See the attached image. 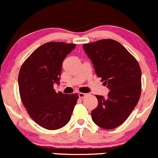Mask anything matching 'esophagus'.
Wrapping results in <instances>:
<instances>
[{
  "mask_svg": "<svg viewBox=\"0 0 158 158\" xmlns=\"http://www.w3.org/2000/svg\"><path fill=\"white\" fill-rule=\"evenodd\" d=\"M87 94H84V93H79L78 96L80 98H84L85 97H87Z\"/></svg>",
  "mask_w": 158,
  "mask_h": 158,
  "instance_id": "obj_1",
  "label": "esophagus"
}]
</instances>
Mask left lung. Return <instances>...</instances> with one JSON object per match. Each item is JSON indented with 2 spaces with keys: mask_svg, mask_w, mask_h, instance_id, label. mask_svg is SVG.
<instances>
[{
  "mask_svg": "<svg viewBox=\"0 0 158 158\" xmlns=\"http://www.w3.org/2000/svg\"><path fill=\"white\" fill-rule=\"evenodd\" d=\"M97 77L107 85L106 98L97 95L98 106L91 113L95 124L105 129L121 126L139 102L141 71L139 62L118 42L102 40L84 44Z\"/></svg>",
  "mask_w": 158,
  "mask_h": 158,
  "instance_id": "1",
  "label": "left lung"
}]
</instances>
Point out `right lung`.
Returning <instances> with one entry per match:
<instances>
[{
  "instance_id": "1",
  "label": "right lung",
  "mask_w": 158,
  "mask_h": 158,
  "mask_svg": "<svg viewBox=\"0 0 158 158\" xmlns=\"http://www.w3.org/2000/svg\"><path fill=\"white\" fill-rule=\"evenodd\" d=\"M75 44L51 42L35 49L21 66L18 76L19 94L27 113L44 128L55 130L70 121L78 94L56 93L62 62Z\"/></svg>"
}]
</instances>
